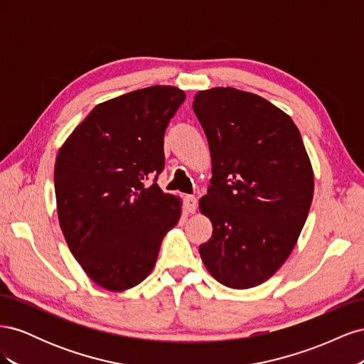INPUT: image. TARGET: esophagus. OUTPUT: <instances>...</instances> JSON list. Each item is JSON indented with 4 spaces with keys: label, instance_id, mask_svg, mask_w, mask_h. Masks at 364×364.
<instances>
[{
    "label": "esophagus",
    "instance_id": "obj_1",
    "mask_svg": "<svg viewBox=\"0 0 364 364\" xmlns=\"http://www.w3.org/2000/svg\"><path fill=\"white\" fill-rule=\"evenodd\" d=\"M183 203H185V208H186V211L188 213H196V209H197V199L194 196H185L183 197Z\"/></svg>",
    "mask_w": 364,
    "mask_h": 364
}]
</instances>
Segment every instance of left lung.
I'll use <instances>...</instances> for the list:
<instances>
[{
  "label": "left lung",
  "mask_w": 364,
  "mask_h": 364,
  "mask_svg": "<svg viewBox=\"0 0 364 364\" xmlns=\"http://www.w3.org/2000/svg\"><path fill=\"white\" fill-rule=\"evenodd\" d=\"M213 179L199 208L213 237L199 252L230 289L267 281L291 253L310 211L314 174L299 129L266 98L213 87L194 97Z\"/></svg>",
  "instance_id": "8db88e82"
}]
</instances>
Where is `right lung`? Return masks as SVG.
Masks as SVG:
<instances>
[{
    "mask_svg": "<svg viewBox=\"0 0 364 364\" xmlns=\"http://www.w3.org/2000/svg\"><path fill=\"white\" fill-rule=\"evenodd\" d=\"M183 100L179 87L156 85L97 105L58 153L60 229L85 273L106 290L144 281L179 222V197L146 181L164 170L165 129Z\"/></svg>",
    "mask_w": 364,
    "mask_h": 364,
    "instance_id": "obj_1",
    "label": "right lung"
}]
</instances>
